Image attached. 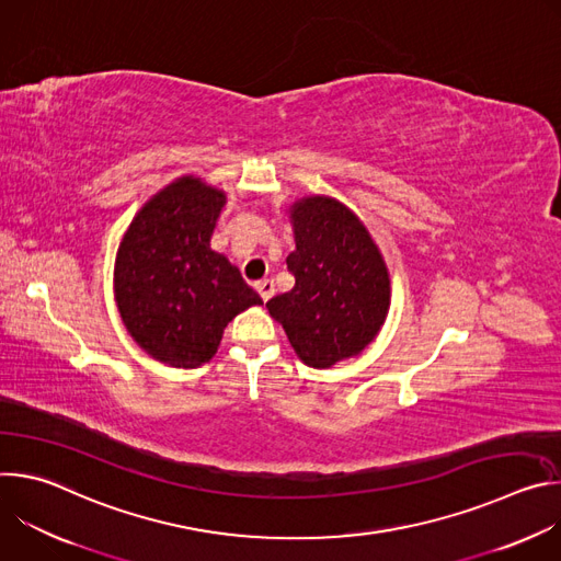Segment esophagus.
<instances>
[{"mask_svg": "<svg viewBox=\"0 0 561 561\" xmlns=\"http://www.w3.org/2000/svg\"><path fill=\"white\" fill-rule=\"evenodd\" d=\"M255 288H257V293H260V297H262L264 301H268V299L273 297V293H275V284H273L271 279H262V282H257V284H255Z\"/></svg>", "mask_w": 561, "mask_h": 561, "instance_id": "34e87169", "label": "esophagus"}]
</instances>
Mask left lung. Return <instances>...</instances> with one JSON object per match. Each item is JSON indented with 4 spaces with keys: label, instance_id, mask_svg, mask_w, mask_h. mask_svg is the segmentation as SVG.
Returning <instances> with one entry per match:
<instances>
[{
    "label": "left lung",
    "instance_id": "8db88e82",
    "mask_svg": "<svg viewBox=\"0 0 561 561\" xmlns=\"http://www.w3.org/2000/svg\"><path fill=\"white\" fill-rule=\"evenodd\" d=\"M295 251L288 293L266 301L299 359L329 368L362 353L379 333L390 282L366 226L331 197H308L290 210Z\"/></svg>",
    "mask_w": 561,
    "mask_h": 561
}]
</instances>
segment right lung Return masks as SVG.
<instances>
[{
  "label": "right lung",
  "mask_w": 561,
  "mask_h": 561,
  "mask_svg": "<svg viewBox=\"0 0 561 561\" xmlns=\"http://www.w3.org/2000/svg\"><path fill=\"white\" fill-rule=\"evenodd\" d=\"M226 195L197 178L159 191L128 226L115 260V297L130 337L175 368L208 362L230 319L262 297L210 234Z\"/></svg>",
  "instance_id": "add662e5"
}]
</instances>
